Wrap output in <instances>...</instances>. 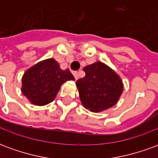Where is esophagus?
Here are the masks:
<instances>
[{
  "label": "esophagus",
  "mask_w": 158,
  "mask_h": 158,
  "mask_svg": "<svg viewBox=\"0 0 158 158\" xmlns=\"http://www.w3.org/2000/svg\"><path fill=\"white\" fill-rule=\"evenodd\" d=\"M73 76H74L75 79H79V73H78V72H73Z\"/></svg>",
  "instance_id": "obj_1"
}]
</instances>
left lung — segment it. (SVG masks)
Masks as SVG:
<instances>
[{
  "label": "left lung",
  "mask_w": 158,
  "mask_h": 158,
  "mask_svg": "<svg viewBox=\"0 0 158 158\" xmlns=\"http://www.w3.org/2000/svg\"><path fill=\"white\" fill-rule=\"evenodd\" d=\"M85 76L77 80L80 101L93 113H99L113 106L123 89L120 77L101 62L85 67Z\"/></svg>",
  "instance_id": "1"
}]
</instances>
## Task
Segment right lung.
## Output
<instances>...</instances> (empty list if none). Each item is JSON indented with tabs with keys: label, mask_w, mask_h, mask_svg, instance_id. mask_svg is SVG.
I'll list each match as a JSON object with an SVG mask.
<instances>
[{
	"label": "right lung",
	"mask_w": 158,
	"mask_h": 158,
	"mask_svg": "<svg viewBox=\"0 0 158 158\" xmlns=\"http://www.w3.org/2000/svg\"><path fill=\"white\" fill-rule=\"evenodd\" d=\"M68 80H74L69 69L62 70L54 59H46L24 73L22 93L34 105L44 106L55 99L61 85Z\"/></svg>",
	"instance_id": "add662e5"
}]
</instances>
